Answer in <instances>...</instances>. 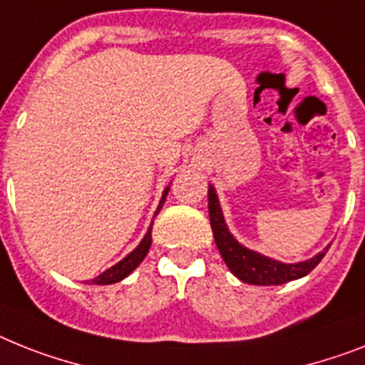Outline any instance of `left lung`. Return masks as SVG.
<instances>
[{
    "label": "left lung",
    "instance_id": "1",
    "mask_svg": "<svg viewBox=\"0 0 365 365\" xmlns=\"http://www.w3.org/2000/svg\"><path fill=\"white\" fill-rule=\"evenodd\" d=\"M209 216H210V227L215 235L216 246H218L220 254L224 257L225 264L230 267L231 272L244 284L252 285H282L287 284L291 279H298L312 272L321 259L324 257L327 252L315 255V257L304 261V263L285 264L274 259L264 257V255L252 252V250L240 246L230 233L227 225L222 216L218 197H216L215 188L210 186L209 190Z\"/></svg>",
    "mask_w": 365,
    "mask_h": 365
}]
</instances>
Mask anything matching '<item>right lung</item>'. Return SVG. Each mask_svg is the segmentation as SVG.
Wrapping results in <instances>:
<instances>
[{"label": "right lung", "mask_w": 365, "mask_h": 365, "mask_svg": "<svg viewBox=\"0 0 365 365\" xmlns=\"http://www.w3.org/2000/svg\"><path fill=\"white\" fill-rule=\"evenodd\" d=\"M168 190L170 188L164 190V195H162L160 205H158L156 212H160L165 195H168ZM150 240H153V237H150V227H149V231H147V235L140 242V246H138V248H135L132 254L126 255L123 261H119L117 264H113V267H111V269H108L106 272H102L101 276H96L95 279H91V284L93 285H110V284H115V282H121L123 278H126V276H128V274H130L132 270H134L135 267H138V264H140L141 261L145 259L147 252H149V248H150Z\"/></svg>", "instance_id": "add662e5"}]
</instances>
